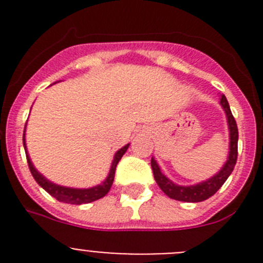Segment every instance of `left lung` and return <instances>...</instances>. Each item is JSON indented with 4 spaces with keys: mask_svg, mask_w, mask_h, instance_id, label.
Instances as JSON below:
<instances>
[{
    "mask_svg": "<svg viewBox=\"0 0 263 263\" xmlns=\"http://www.w3.org/2000/svg\"><path fill=\"white\" fill-rule=\"evenodd\" d=\"M220 104H221L222 109L225 110V115L228 118V126H229V155L222 166V168L216 174L215 176L210 178L205 182L197 183L195 185H178L173 183L167 176L160 173V168L158 166L157 160L152 158V168L154 173V179L159 188L168 197L174 199V200L179 201H187V203H199V201L206 200L208 197L213 196L216 192L220 190L222 184L227 182V179L233 171L234 166L237 162V155H238V129H237L236 120H234L233 115H232L228 100L224 95H221L220 99Z\"/></svg>",
    "mask_w": 263,
    "mask_h": 263,
    "instance_id": "8db88e82",
    "label": "left lung"
}]
</instances>
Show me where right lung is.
I'll return each mask as SVG.
<instances>
[{
  "label": "right lung",
  "instance_id": "add662e5",
  "mask_svg": "<svg viewBox=\"0 0 263 263\" xmlns=\"http://www.w3.org/2000/svg\"><path fill=\"white\" fill-rule=\"evenodd\" d=\"M25 130H26V126H25ZM25 130H23V147H25V152H26L27 164H29V168L30 171H31V175L34 176L36 183H38L43 190H46L51 196L55 197L57 200L63 201V203H67V204H78V205H80V204L92 203V201L99 200V199L105 196V195L109 192V190H110L111 184H113V180H115L116 167H117L120 159L122 158V155L126 153L127 147H129V143H127L126 146H124V147L120 148V150L116 153L115 158H113V162H111V167H110V171H109L108 174V178H106L101 184L95 185V187L92 188L63 187V185H58L55 184V183L47 180L45 176L36 171L34 164L31 163V159H30L29 154H27L26 142H25Z\"/></svg>",
  "mask_w": 263,
  "mask_h": 263
}]
</instances>
